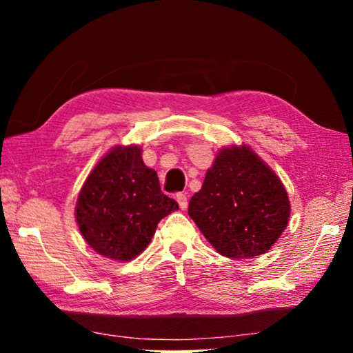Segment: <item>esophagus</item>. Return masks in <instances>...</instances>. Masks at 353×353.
<instances>
[{"label": "esophagus", "mask_w": 353, "mask_h": 353, "mask_svg": "<svg viewBox=\"0 0 353 353\" xmlns=\"http://www.w3.org/2000/svg\"><path fill=\"white\" fill-rule=\"evenodd\" d=\"M176 199H177V202H179V207H181L182 210H185V208H187V205H188L187 194H183V193H177V194H176Z\"/></svg>", "instance_id": "obj_1"}]
</instances>
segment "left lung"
<instances>
[{
	"instance_id": "obj_1",
	"label": "left lung",
	"mask_w": 353,
	"mask_h": 353,
	"mask_svg": "<svg viewBox=\"0 0 353 353\" xmlns=\"http://www.w3.org/2000/svg\"><path fill=\"white\" fill-rule=\"evenodd\" d=\"M283 183L248 146L221 149L188 214L208 243L229 259H252L271 249L290 219Z\"/></svg>"
}]
</instances>
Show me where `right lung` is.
Listing matches in <instances>:
<instances>
[{
    "instance_id": "add662e5",
    "label": "right lung",
    "mask_w": 353,
    "mask_h": 353,
    "mask_svg": "<svg viewBox=\"0 0 353 353\" xmlns=\"http://www.w3.org/2000/svg\"><path fill=\"white\" fill-rule=\"evenodd\" d=\"M179 210L162 193L157 172L139 146H117L101 159L77 196L76 221L88 246L107 259L129 261L151 243L160 219Z\"/></svg>"
}]
</instances>
